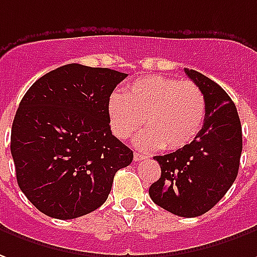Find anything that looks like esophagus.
<instances>
[{
    "label": "esophagus",
    "mask_w": 257,
    "mask_h": 257,
    "mask_svg": "<svg viewBox=\"0 0 257 257\" xmlns=\"http://www.w3.org/2000/svg\"><path fill=\"white\" fill-rule=\"evenodd\" d=\"M146 159V156L145 154H141V153H135L134 154V160L138 163V161H141V160H145Z\"/></svg>",
    "instance_id": "1"
}]
</instances>
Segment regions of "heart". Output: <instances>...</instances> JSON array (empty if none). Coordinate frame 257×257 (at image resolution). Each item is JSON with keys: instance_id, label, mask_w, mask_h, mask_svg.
<instances>
[{"instance_id": "1", "label": "heart", "mask_w": 257, "mask_h": 257, "mask_svg": "<svg viewBox=\"0 0 257 257\" xmlns=\"http://www.w3.org/2000/svg\"><path fill=\"white\" fill-rule=\"evenodd\" d=\"M206 111V96L196 83L161 75L138 79L123 96L108 100L110 126L118 139H128L145 118L147 128L135 138L141 149L178 150L189 145L203 126Z\"/></svg>"}]
</instances>
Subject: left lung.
<instances>
[{"mask_svg": "<svg viewBox=\"0 0 257 257\" xmlns=\"http://www.w3.org/2000/svg\"><path fill=\"white\" fill-rule=\"evenodd\" d=\"M206 96L200 132L182 149L156 156L161 177L149 188L154 203L179 217H197L214 207L238 175L242 128L235 104L221 86L193 69H184Z\"/></svg>", "mask_w": 257, "mask_h": 257, "instance_id": "left-lung-1", "label": "left lung"}]
</instances>
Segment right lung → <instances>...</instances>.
I'll list each match as a JSON object with an SVG mask.
<instances>
[{"label":"right lung","mask_w":257,"mask_h":257,"mask_svg":"<svg viewBox=\"0 0 257 257\" xmlns=\"http://www.w3.org/2000/svg\"><path fill=\"white\" fill-rule=\"evenodd\" d=\"M128 75L80 64L37 79L11 131L16 181L41 213L71 220L98 209L134 152L111 132L108 100Z\"/></svg>","instance_id":"obj_1"}]
</instances>
